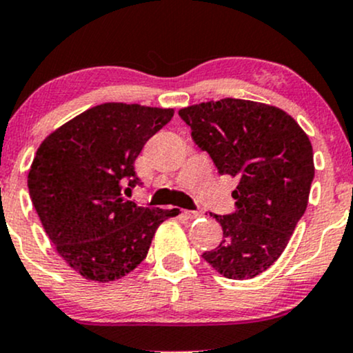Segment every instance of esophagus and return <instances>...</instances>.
I'll use <instances>...</instances> for the list:
<instances>
[{"label": "esophagus", "instance_id": "34e87169", "mask_svg": "<svg viewBox=\"0 0 353 353\" xmlns=\"http://www.w3.org/2000/svg\"><path fill=\"white\" fill-rule=\"evenodd\" d=\"M201 216H202V214L199 212V210H184V217L185 219H197Z\"/></svg>", "mask_w": 353, "mask_h": 353}]
</instances>
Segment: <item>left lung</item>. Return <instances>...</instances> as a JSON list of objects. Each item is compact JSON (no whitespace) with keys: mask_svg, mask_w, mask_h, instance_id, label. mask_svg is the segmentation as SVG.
<instances>
[{"mask_svg":"<svg viewBox=\"0 0 353 353\" xmlns=\"http://www.w3.org/2000/svg\"><path fill=\"white\" fill-rule=\"evenodd\" d=\"M219 174L237 177V210L210 214L222 241L202 254L219 274L244 281L281 257L309 202L314 151L292 116L270 104L225 98L179 111Z\"/></svg>","mask_w":353,"mask_h":353,"instance_id":"1","label":"left lung"}]
</instances>
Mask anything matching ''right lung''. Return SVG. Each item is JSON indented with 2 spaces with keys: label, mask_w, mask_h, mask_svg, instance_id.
<instances>
[{
  "label": "right lung",
  "mask_w": 353,
  "mask_h": 353,
  "mask_svg": "<svg viewBox=\"0 0 353 353\" xmlns=\"http://www.w3.org/2000/svg\"><path fill=\"white\" fill-rule=\"evenodd\" d=\"M174 109L104 103L54 129L39 144L28 189L56 250L81 277L112 282L148 255L171 210L124 199L141 184L134 161Z\"/></svg>",
  "instance_id": "1"
}]
</instances>
